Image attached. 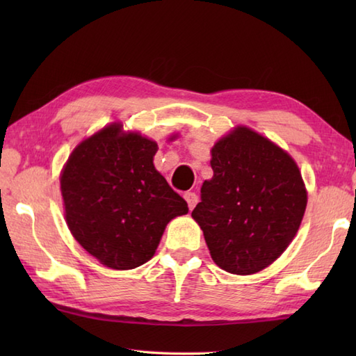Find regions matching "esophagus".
Returning a JSON list of instances; mask_svg holds the SVG:
<instances>
[{"mask_svg":"<svg viewBox=\"0 0 356 356\" xmlns=\"http://www.w3.org/2000/svg\"><path fill=\"white\" fill-rule=\"evenodd\" d=\"M184 197H185V200L188 203V208H190V209H193L195 207V203H197V200H199L197 194H195V193H185Z\"/></svg>","mask_w":356,"mask_h":356,"instance_id":"obj_1","label":"esophagus"}]
</instances>
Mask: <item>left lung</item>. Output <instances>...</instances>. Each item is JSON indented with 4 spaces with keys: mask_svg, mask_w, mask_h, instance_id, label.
Segmentation results:
<instances>
[{
    "mask_svg": "<svg viewBox=\"0 0 356 356\" xmlns=\"http://www.w3.org/2000/svg\"><path fill=\"white\" fill-rule=\"evenodd\" d=\"M214 176L191 213L218 268L255 274L289 246L303 220L307 193L293 159L248 127L211 149Z\"/></svg>",
    "mask_w": 356,
    "mask_h": 356,
    "instance_id": "obj_1",
    "label": "left lung"
}]
</instances>
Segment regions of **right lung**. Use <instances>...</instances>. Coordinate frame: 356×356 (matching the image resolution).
I'll list each match as a JSON object with an SVG mask.
<instances>
[{"instance_id":"add662e5","label":"right lung","mask_w":356,"mask_h":356,"mask_svg":"<svg viewBox=\"0 0 356 356\" xmlns=\"http://www.w3.org/2000/svg\"><path fill=\"white\" fill-rule=\"evenodd\" d=\"M157 143L111 124L73 149L61 174L65 222L86 251L111 269L154 255L186 202L154 168Z\"/></svg>"}]
</instances>
